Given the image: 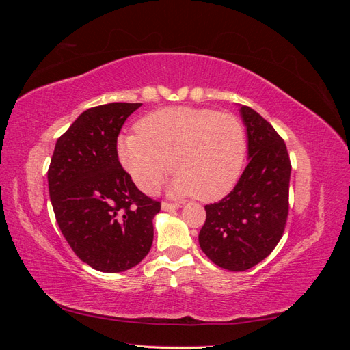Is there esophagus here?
<instances>
[{"instance_id":"esophagus-1","label":"esophagus","mask_w":350,"mask_h":350,"mask_svg":"<svg viewBox=\"0 0 350 350\" xmlns=\"http://www.w3.org/2000/svg\"><path fill=\"white\" fill-rule=\"evenodd\" d=\"M179 207V204H172V203H166V201H163L162 203V210L163 211H175V210H178Z\"/></svg>"}]
</instances>
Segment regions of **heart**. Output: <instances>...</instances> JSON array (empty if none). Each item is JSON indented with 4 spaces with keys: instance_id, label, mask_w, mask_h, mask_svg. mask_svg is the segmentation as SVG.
Instances as JSON below:
<instances>
[{
    "instance_id": "b5f03b06",
    "label": "heart",
    "mask_w": 350,
    "mask_h": 350,
    "mask_svg": "<svg viewBox=\"0 0 350 350\" xmlns=\"http://www.w3.org/2000/svg\"><path fill=\"white\" fill-rule=\"evenodd\" d=\"M122 134L116 153L146 194L161 188L171 167V194L200 201L225 197L238 183L247 156V135L237 116L201 108H163Z\"/></svg>"
}]
</instances>
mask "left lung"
Listing matches in <instances>:
<instances>
[{
  "mask_svg": "<svg viewBox=\"0 0 350 350\" xmlns=\"http://www.w3.org/2000/svg\"><path fill=\"white\" fill-rule=\"evenodd\" d=\"M247 129L248 165L235 188L206 206L198 243L216 266L243 271L278 245L288 219L291 161L276 130L250 107H239Z\"/></svg>",
  "mask_w": 350,
  "mask_h": 350,
  "instance_id": "1",
  "label": "left lung"
}]
</instances>
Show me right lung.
Masks as SVG:
<instances>
[{"label": "right lung", "mask_w": 350, "mask_h": 350, "mask_svg": "<svg viewBox=\"0 0 350 350\" xmlns=\"http://www.w3.org/2000/svg\"><path fill=\"white\" fill-rule=\"evenodd\" d=\"M140 107L115 102L80 113L58 139L48 169L62 235L83 262L103 273L129 270L149 254L161 210L135 187L116 153L125 120Z\"/></svg>", "instance_id": "right-lung-1"}]
</instances>
